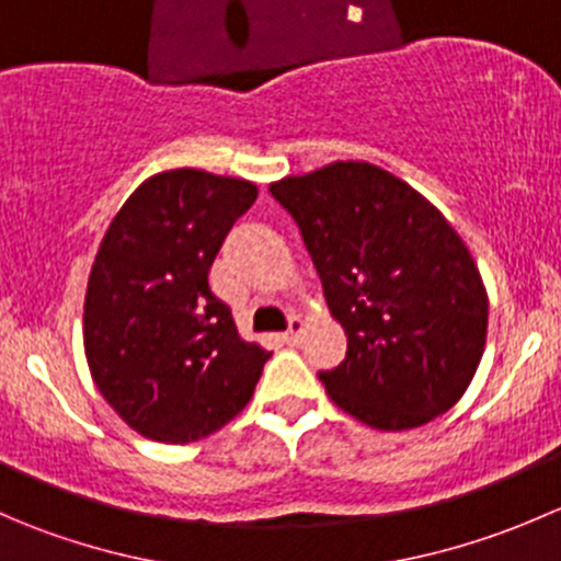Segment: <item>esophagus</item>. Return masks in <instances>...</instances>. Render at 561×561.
I'll use <instances>...</instances> for the list:
<instances>
[{"label":"esophagus","mask_w":561,"mask_h":561,"mask_svg":"<svg viewBox=\"0 0 561 561\" xmlns=\"http://www.w3.org/2000/svg\"><path fill=\"white\" fill-rule=\"evenodd\" d=\"M304 331H307V322H304L301 317H293V320H290V328H287L285 336H282V339H285L287 344H298V342H301Z\"/></svg>","instance_id":"1"}]
</instances>
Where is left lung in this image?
I'll return each instance as SVG.
<instances>
[{"label":"left lung","instance_id":"obj_1","mask_svg":"<svg viewBox=\"0 0 561 561\" xmlns=\"http://www.w3.org/2000/svg\"><path fill=\"white\" fill-rule=\"evenodd\" d=\"M298 222L347 358L320 380L380 432L445 415L478 371L489 296L437 206L371 162H331L268 186Z\"/></svg>","mask_w":561,"mask_h":561}]
</instances>
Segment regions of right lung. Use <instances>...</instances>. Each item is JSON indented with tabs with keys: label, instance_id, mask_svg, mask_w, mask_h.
<instances>
[{
	"label": "right lung",
	"instance_id": "obj_1",
	"mask_svg": "<svg viewBox=\"0 0 561 561\" xmlns=\"http://www.w3.org/2000/svg\"><path fill=\"white\" fill-rule=\"evenodd\" d=\"M254 197L247 179L175 168L146 179L107 225L83 350L94 386L140 437L197 443L252 399L271 353L239 336L208 271Z\"/></svg>",
	"mask_w": 561,
	"mask_h": 561
}]
</instances>
